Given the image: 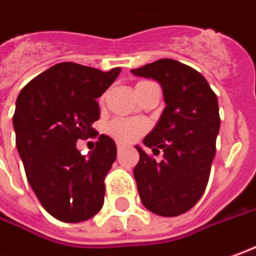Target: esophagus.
Returning a JSON list of instances; mask_svg holds the SVG:
<instances>
[{"label":"esophagus","instance_id":"obj_1","mask_svg":"<svg viewBox=\"0 0 256 256\" xmlns=\"http://www.w3.org/2000/svg\"><path fill=\"white\" fill-rule=\"evenodd\" d=\"M125 149V146L124 145H121V144H117V150H118V153H120V152H122Z\"/></svg>","mask_w":256,"mask_h":256}]
</instances>
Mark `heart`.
I'll return each mask as SVG.
<instances>
[{
    "mask_svg": "<svg viewBox=\"0 0 256 256\" xmlns=\"http://www.w3.org/2000/svg\"><path fill=\"white\" fill-rule=\"evenodd\" d=\"M142 84V82H140ZM107 132L120 142H132L138 139L148 130V124L140 120L117 118L107 124Z\"/></svg>",
    "mask_w": 256,
    "mask_h": 256,
    "instance_id": "b5f03b06",
    "label": "heart"
}]
</instances>
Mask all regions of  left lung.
<instances>
[{
  "mask_svg": "<svg viewBox=\"0 0 256 256\" xmlns=\"http://www.w3.org/2000/svg\"><path fill=\"white\" fill-rule=\"evenodd\" d=\"M136 76L158 80L166 108L144 144L156 162L139 152L134 168L139 196L148 210L172 218L188 212L205 192L220 128L218 98L205 78L188 65L163 58L131 70Z\"/></svg>",
  "mask_w": 256,
  "mask_h": 256,
  "instance_id": "8db88e82",
  "label": "left lung"
}]
</instances>
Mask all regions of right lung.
<instances>
[{
    "mask_svg": "<svg viewBox=\"0 0 256 256\" xmlns=\"http://www.w3.org/2000/svg\"><path fill=\"white\" fill-rule=\"evenodd\" d=\"M120 72L61 62L32 79L16 98L12 121L26 177L44 209L61 222H84L104 204V178L117 146L100 135L86 158L76 142L98 135L92 128L100 118L96 98Z\"/></svg>",
    "mask_w": 256,
    "mask_h": 256,
    "instance_id": "obj_1",
    "label": "right lung"
}]
</instances>
